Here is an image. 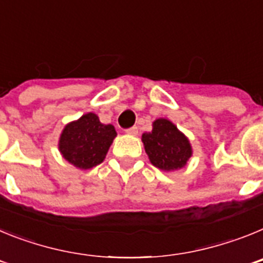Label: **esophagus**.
<instances>
[{"label": "esophagus", "mask_w": 263, "mask_h": 263, "mask_svg": "<svg viewBox=\"0 0 263 263\" xmlns=\"http://www.w3.org/2000/svg\"><path fill=\"white\" fill-rule=\"evenodd\" d=\"M125 133L129 134V136H137V134H138V127L137 126L129 127V129L125 130Z\"/></svg>", "instance_id": "1"}]
</instances>
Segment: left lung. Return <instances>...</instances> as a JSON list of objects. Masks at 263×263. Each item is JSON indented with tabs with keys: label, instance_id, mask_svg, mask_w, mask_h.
Masks as SVG:
<instances>
[{
	"label": "left lung",
	"instance_id": "1",
	"mask_svg": "<svg viewBox=\"0 0 263 263\" xmlns=\"http://www.w3.org/2000/svg\"><path fill=\"white\" fill-rule=\"evenodd\" d=\"M142 142L150 162L163 171L182 168L192 155L187 137L166 118L153 122L152 132L142 134Z\"/></svg>",
	"mask_w": 263,
	"mask_h": 263
}]
</instances>
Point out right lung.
Masks as SVG:
<instances>
[{"label": "right lung", "mask_w": 263, "mask_h": 263, "mask_svg": "<svg viewBox=\"0 0 263 263\" xmlns=\"http://www.w3.org/2000/svg\"><path fill=\"white\" fill-rule=\"evenodd\" d=\"M116 136L113 125L101 124L95 113H87L63 129L59 152L64 159L78 168H92L105 159Z\"/></svg>", "instance_id": "1"}]
</instances>
